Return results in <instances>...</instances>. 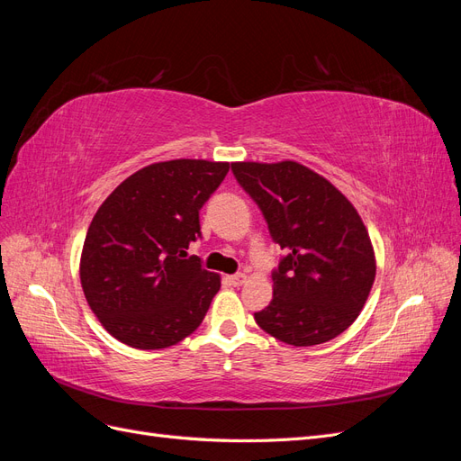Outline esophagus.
Wrapping results in <instances>:
<instances>
[{
    "label": "esophagus",
    "mask_w": 461,
    "mask_h": 461,
    "mask_svg": "<svg viewBox=\"0 0 461 461\" xmlns=\"http://www.w3.org/2000/svg\"><path fill=\"white\" fill-rule=\"evenodd\" d=\"M229 281H230V285H234V286H242V285L248 281V276H246L244 273H239V275L229 276Z\"/></svg>",
    "instance_id": "obj_1"
}]
</instances>
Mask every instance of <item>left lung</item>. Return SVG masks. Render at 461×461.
Segmentation results:
<instances>
[{
    "mask_svg": "<svg viewBox=\"0 0 461 461\" xmlns=\"http://www.w3.org/2000/svg\"><path fill=\"white\" fill-rule=\"evenodd\" d=\"M240 186L286 256L273 273V300L254 313L276 340H332L364 310L375 281V252L356 207L325 176L296 161L232 163Z\"/></svg>",
    "mask_w": 461,
    "mask_h": 461,
    "instance_id": "1",
    "label": "left lung"
}]
</instances>
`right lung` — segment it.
<instances>
[{
  "mask_svg": "<svg viewBox=\"0 0 461 461\" xmlns=\"http://www.w3.org/2000/svg\"><path fill=\"white\" fill-rule=\"evenodd\" d=\"M230 163L173 159L136 171L97 209L80 256L90 310L119 342L161 350L200 327L221 276L186 249Z\"/></svg>",
  "mask_w": 461,
  "mask_h": 461,
  "instance_id": "1",
  "label": "right lung"
}]
</instances>
